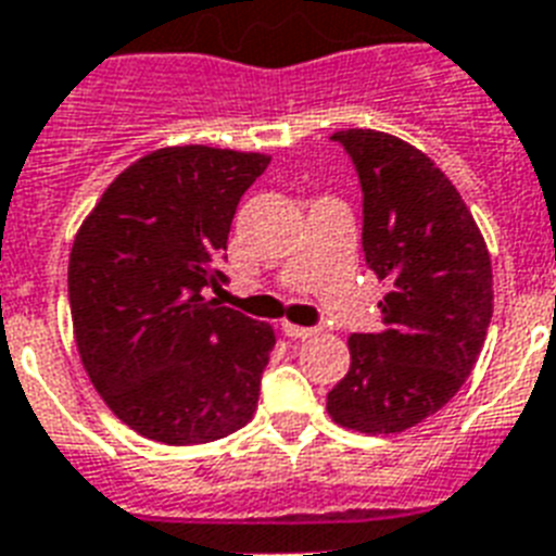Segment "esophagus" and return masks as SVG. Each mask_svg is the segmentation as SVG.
<instances>
[{
    "mask_svg": "<svg viewBox=\"0 0 556 556\" xmlns=\"http://www.w3.org/2000/svg\"><path fill=\"white\" fill-rule=\"evenodd\" d=\"M282 333L291 337V340H308L317 333V328H302V325H291V323H282Z\"/></svg>",
    "mask_w": 556,
    "mask_h": 556,
    "instance_id": "1",
    "label": "esophagus"
}]
</instances>
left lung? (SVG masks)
<instances>
[{
    "instance_id": "left-lung-1",
    "label": "left lung",
    "mask_w": 556,
    "mask_h": 556,
    "mask_svg": "<svg viewBox=\"0 0 556 556\" xmlns=\"http://www.w3.org/2000/svg\"><path fill=\"white\" fill-rule=\"evenodd\" d=\"M363 185V251L386 279L382 328L351 333V368L328 414L363 434H400L457 394L485 342L491 256L451 179L403 139L337 130Z\"/></svg>"
}]
</instances>
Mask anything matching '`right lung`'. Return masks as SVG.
I'll use <instances>...</instances> for the list:
<instances>
[{
    "instance_id": "obj_1",
    "label": "right lung",
    "mask_w": 556,
    "mask_h": 556,
    "mask_svg": "<svg viewBox=\"0 0 556 556\" xmlns=\"http://www.w3.org/2000/svg\"><path fill=\"white\" fill-rule=\"evenodd\" d=\"M265 153L160 148L108 185L71 248L76 349L108 408L137 434L200 445L254 417L274 328L216 300L242 193Z\"/></svg>"
}]
</instances>
